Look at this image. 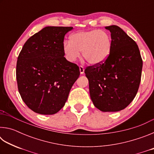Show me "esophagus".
I'll list each match as a JSON object with an SVG mask.
<instances>
[{
    "instance_id": "1",
    "label": "esophagus",
    "mask_w": 154,
    "mask_h": 154,
    "mask_svg": "<svg viewBox=\"0 0 154 154\" xmlns=\"http://www.w3.org/2000/svg\"><path fill=\"white\" fill-rule=\"evenodd\" d=\"M84 71H85V69L84 67L83 66H79V71H80V73L81 74H83L84 73Z\"/></svg>"
}]
</instances>
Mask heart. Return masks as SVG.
I'll return each instance as SVG.
<instances>
[{
  "label": "heart",
  "mask_w": 154,
  "mask_h": 154,
  "mask_svg": "<svg viewBox=\"0 0 154 154\" xmlns=\"http://www.w3.org/2000/svg\"><path fill=\"white\" fill-rule=\"evenodd\" d=\"M112 40L109 34L102 30L79 31L70 36V41L62 45L66 58L71 62L76 61L82 51L83 58L92 65L103 63L111 51Z\"/></svg>",
  "instance_id": "1"
}]
</instances>
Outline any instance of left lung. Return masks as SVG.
Here are the masks:
<instances>
[{"label": "left lung", "mask_w": 154, "mask_h": 154, "mask_svg": "<svg viewBox=\"0 0 154 154\" xmlns=\"http://www.w3.org/2000/svg\"><path fill=\"white\" fill-rule=\"evenodd\" d=\"M111 32V51L102 64L85 70L89 81L90 98L103 112L126 107L139 90L143 60L135 41L118 26H106Z\"/></svg>", "instance_id": "obj_1"}]
</instances>
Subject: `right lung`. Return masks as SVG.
<instances>
[{
  "instance_id": "obj_1",
  "label": "right lung",
  "mask_w": 154,
  "mask_h": 154,
  "mask_svg": "<svg viewBox=\"0 0 154 154\" xmlns=\"http://www.w3.org/2000/svg\"><path fill=\"white\" fill-rule=\"evenodd\" d=\"M72 28H43L28 38L18 56V90L28 107L36 113H58L79 77V66L64 58L62 49L65 35Z\"/></svg>"
}]
</instances>
